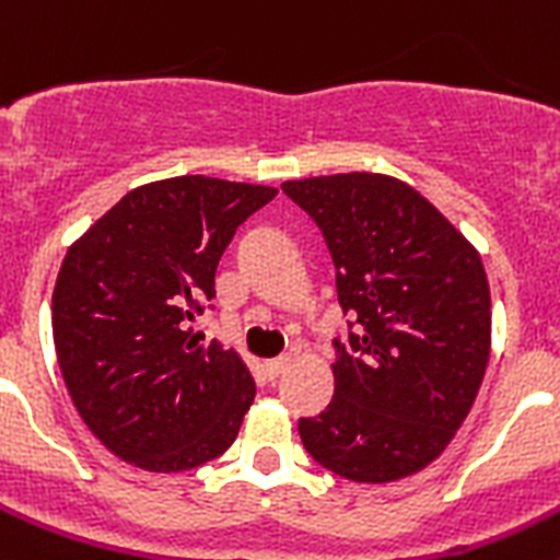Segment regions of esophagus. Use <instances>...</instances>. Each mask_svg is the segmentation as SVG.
I'll use <instances>...</instances> for the list:
<instances>
[{
    "label": "esophagus",
    "instance_id": "34e87169",
    "mask_svg": "<svg viewBox=\"0 0 560 560\" xmlns=\"http://www.w3.org/2000/svg\"><path fill=\"white\" fill-rule=\"evenodd\" d=\"M289 368H291V355H280V359L266 361V373H269V378H277V375H283Z\"/></svg>",
    "mask_w": 560,
    "mask_h": 560
}]
</instances>
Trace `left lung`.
I'll return each instance as SVG.
<instances>
[{"label":"left lung","instance_id":"obj_1","mask_svg":"<svg viewBox=\"0 0 560 560\" xmlns=\"http://www.w3.org/2000/svg\"><path fill=\"white\" fill-rule=\"evenodd\" d=\"M336 266L348 339H334L336 393L300 418L316 463L353 482L427 468L471 412L491 353L482 260L418 190L381 173L285 182Z\"/></svg>","mask_w":560,"mask_h":560}]
</instances>
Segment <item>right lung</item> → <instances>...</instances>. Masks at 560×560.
Here are the masks:
<instances>
[{"label":"right lung","instance_id":"add662e5","mask_svg":"<svg viewBox=\"0 0 560 560\" xmlns=\"http://www.w3.org/2000/svg\"><path fill=\"white\" fill-rule=\"evenodd\" d=\"M275 196L210 176L151 182L69 246L52 291L58 368L83 423L126 463L187 471L235 443L255 381L190 323L235 230Z\"/></svg>","mask_w":560,"mask_h":560}]
</instances>
